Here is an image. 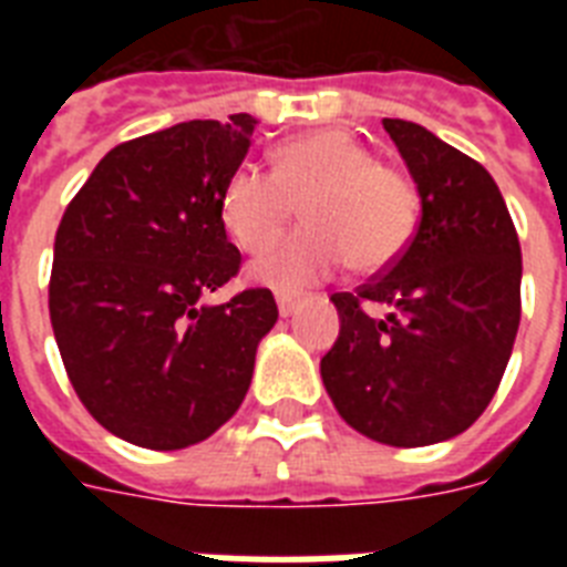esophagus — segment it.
<instances>
[{
	"instance_id": "esophagus-1",
	"label": "esophagus",
	"mask_w": 567,
	"mask_h": 567,
	"mask_svg": "<svg viewBox=\"0 0 567 567\" xmlns=\"http://www.w3.org/2000/svg\"><path fill=\"white\" fill-rule=\"evenodd\" d=\"M276 306H279V315L288 318V315H293V309H297V293L276 291Z\"/></svg>"
}]
</instances>
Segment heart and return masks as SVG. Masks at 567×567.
Returning <instances> with one entry per match:
<instances>
[{"label":"heart","mask_w":567,"mask_h":567,"mask_svg":"<svg viewBox=\"0 0 567 567\" xmlns=\"http://www.w3.org/2000/svg\"><path fill=\"white\" fill-rule=\"evenodd\" d=\"M302 226L252 265L258 282L300 291L338 267L379 274L403 256L421 220L409 173L377 162L344 128H318L274 146V171L240 164L220 188V220L244 252H261L291 223Z\"/></svg>","instance_id":"1"}]
</instances>
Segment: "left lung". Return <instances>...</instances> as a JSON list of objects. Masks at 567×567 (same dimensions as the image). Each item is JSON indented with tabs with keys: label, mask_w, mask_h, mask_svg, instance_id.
<instances>
[{
	"label": "left lung",
	"mask_w": 567,
	"mask_h": 567,
	"mask_svg": "<svg viewBox=\"0 0 567 567\" xmlns=\"http://www.w3.org/2000/svg\"><path fill=\"white\" fill-rule=\"evenodd\" d=\"M421 194L394 265L332 293L341 332L320 377L338 414L391 447L465 432L492 403L520 323V244L483 164L409 120H382ZM371 305L391 308L373 319Z\"/></svg>",
	"instance_id": "8db88e82"
}]
</instances>
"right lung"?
Wrapping results in <instances>:
<instances>
[{
    "mask_svg": "<svg viewBox=\"0 0 567 567\" xmlns=\"http://www.w3.org/2000/svg\"><path fill=\"white\" fill-rule=\"evenodd\" d=\"M256 120H190L114 146L55 231L49 320L82 405L117 439L182 450L217 432L247 396L274 293L203 306L240 270L220 188Z\"/></svg>",
    "mask_w": 567,
    "mask_h": 567,
    "instance_id": "obj_1",
    "label": "right lung"
}]
</instances>
